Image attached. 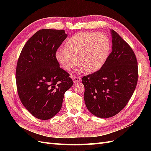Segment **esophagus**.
Here are the masks:
<instances>
[{
  "label": "esophagus",
  "mask_w": 151,
  "mask_h": 151,
  "mask_svg": "<svg viewBox=\"0 0 151 151\" xmlns=\"http://www.w3.org/2000/svg\"><path fill=\"white\" fill-rule=\"evenodd\" d=\"M72 78L74 82H78L81 81V76H72Z\"/></svg>",
  "instance_id": "obj_1"
}]
</instances>
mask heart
<instances>
[{
  "instance_id": "1",
  "label": "heart",
  "mask_w": 151,
  "mask_h": 151,
  "mask_svg": "<svg viewBox=\"0 0 151 151\" xmlns=\"http://www.w3.org/2000/svg\"><path fill=\"white\" fill-rule=\"evenodd\" d=\"M110 49V40L105 34L86 32L70 37L65 41V48L58 50L55 56L66 70H71L78 62L77 72L94 73L104 65Z\"/></svg>"
}]
</instances>
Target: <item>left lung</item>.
Segmentation results:
<instances>
[{"label":"left lung","mask_w":151,"mask_h":151,"mask_svg":"<svg viewBox=\"0 0 151 151\" xmlns=\"http://www.w3.org/2000/svg\"><path fill=\"white\" fill-rule=\"evenodd\" d=\"M112 50L101 69L82 79L88 110L95 116L109 118L125 107L138 78L136 57L129 45L110 30Z\"/></svg>","instance_id":"8db88e82"}]
</instances>
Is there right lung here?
I'll return each instance as SVG.
<instances>
[{
    "label": "right lung",
    "instance_id": "obj_1",
    "mask_svg": "<svg viewBox=\"0 0 151 151\" xmlns=\"http://www.w3.org/2000/svg\"><path fill=\"white\" fill-rule=\"evenodd\" d=\"M63 30L42 29L22 48L16 68L19 99L30 113L47 120L61 110L64 94L73 86L69 73L60 67L57 49L66 39Z\"/></svg>",
    "mask_w": 151,
    "mask_h": 151
}]
</instances>
